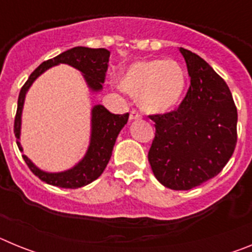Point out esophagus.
<instances>
[{
    "label": "esophagus",
    "mask_w": 252,
    "mask_h": 252,
    "mask_svg": "<svg viewBox=\"0 0 252 252\" xmlns=\"http://www.w3.org/2000/svg\"><path fill=\"white\" fill-rule=\"evenodd\" d=\"M140 119H141V115H140L137 111H135V110L131 111V112H130V120H140Z\"/></svg>",
    "instance_id": "34e87169"
}]
</instances>
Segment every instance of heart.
Segmentation results:
<instances>
[{
  "instance_id": "1",
  "label": "heart",
  "mask_w": 252,
  "mask_h": 252,
  "mask_svg": "<svg viewBox=\"0 0 252 252\" xmlns=\"http://www.w3.org/2000/svg\"><path fill=\"white\" fill-rule=\"evenodd\" d=\"M124 91L137 99L142 110L161 113L177 104L186 87V74L174 60H140L121 79Z\"/></svg>"
}]
</instances>
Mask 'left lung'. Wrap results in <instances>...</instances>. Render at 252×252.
Returning <instances> with one entry per match:
<instances>
[{
	"label": "left lung",
	"instance_id": "1",
	"mask_svg": "<svg viewBox=\"0 0 252 252\" xmlns=\"http://www.w3.org/2000/svg\"><path fill=\"white\" fill-rule=\"evenodd\" d=\"M190 86L175 110L149 115L155 137L148 158L160 183L174 190L201 186L224 168L237 142V108L217 73L201 57L180 48Z\"/></svg>",
	"mask_w": 252,
	"mask_h": 252
}]
</instances>
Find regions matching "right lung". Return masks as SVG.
Here are the masks:
<instances>
[{
	"mask_svg": "<svg viewBox=\"0 0 252 252\" xmlns=\"http://www.w3.org/2000/svg\"><path fill=\"white\" fill-rule=\"evenodd\" d=\"M110 62V51L107 49H91L84 46H75L73 49L64 51L53 59L45 60L40 64L34 72L31 73L28 81L22 86L17 101V111L13 122V132L17 139V146L22 151L20 145V127H21V111L24 106L26 91L32 84V82L39 77L46 69L59 63H65L74 66L84 74L87 83L93 91H99L102 83L106 81V73ZM128 120V113L124 115H115L104 108L103 106H95L92 111V137L91 145L86 157L78 165L70 170L63 173H45L36 168V166L28 159V157L22 155L26 165L39 179L51 186L59 188H81L92 183L103 173L107 164L112 155L113 145Z\"/></svg>",
	"mask_w": 252,
	"mask_h": 252,
	"instance_id": "1",
	"label": "right lung"
}]
</instances>
